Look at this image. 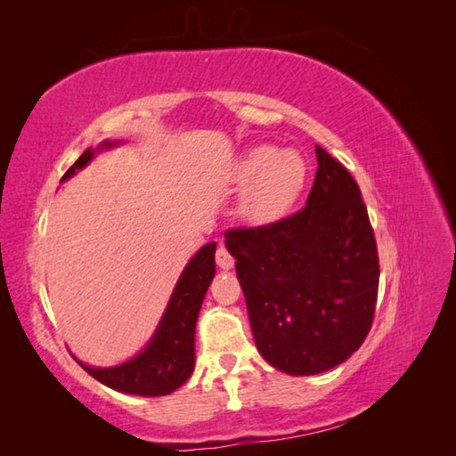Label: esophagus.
<instances>
[{
  "label": "esophagus",
  "mask_w": 456,
  "mask_h": 456,
  "mask_svg": "<svg viewBox=\"0 0 456 456\" xmlns=\"http://www.w3.org/2000/svg\"><path fill=\"white\" fill-rule=\"evenodd\" d=\"M216 264H218L220 269H232V267H234V257L228 254V249L224 246H220L216 249Z\"/></svg>",
  "instance_id": "esophagus-1"
}]
</instances>
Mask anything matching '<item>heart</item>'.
<instances>
[{
	"label": "heart",
	"mask_w": 456,
	"mask_h": 456,
	"mask_svg": "<svg viewBox=\"0 0 456 456\" xmlns=\"http://www.w3.org/2000/svg\"><path fill=\"white\" fill-rule=\"evenodd\" d=\"M309 167L295 151L257 145L240 157L232 179L246 189L240 197V215L256 226L285 218L299 200Z\"/></svg>",
	"instance_id": "b5f03b06"
}]
</instances>
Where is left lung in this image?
Listing matches in <instances>:
<instances>
[{"label":"left lung","instance_id":"left-lung-1","mask_svg":"<svg viewBox=\"0 0 456 456\" xmlns=\"http://www.w3.org/2000/svg\"><path fill=\"white\" fill-rule=\"evenodd\" d=\"M306 207L259 228L226 232L259 354L291 376L346 362L368 337L379 264L352 175L317 145Z\"/></svg>","mask_w":456,"mask_h":456}]
</instances>
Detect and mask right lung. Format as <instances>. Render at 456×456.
I'll use <instances>...</instances> for the list:
<instances>
[{
  "label": "right lung",
  "instance_id": "obj_1",
  "mask_svg": "<svg viewBox=\"0 0 456 456\" xmlns=\"http://www.w3.org/2000/svg\"><path fill=\"white\" fill-rule=\"evenodd\" d=\"M119 143L122 142H108L106 139L96 150L90 147L64 173L62 179H70L74 173L85 169L94 159L96 151L110 150V147ZM215 252L216 241H210L184 265L153 337L134 358L110 368L82 364L77 356L74 360L100 384L122 394L157 397L181 387L194 370V329H197L204 295H207L212 277L216 273Z\"/></svg>",
  "mask_w": 456,
  "mask_h": 456
}]
</instances>
